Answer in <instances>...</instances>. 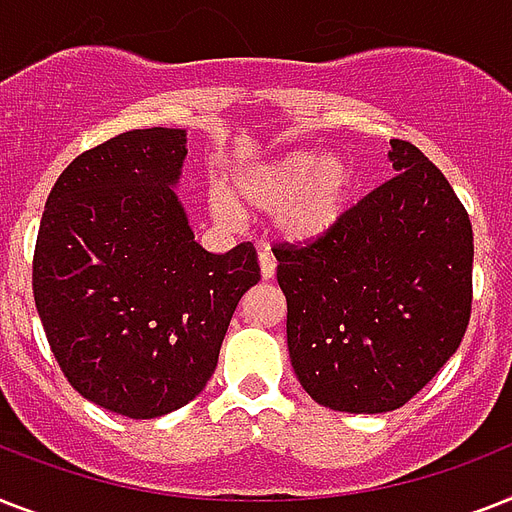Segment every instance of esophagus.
Returning <instances> with one entry per match:
<instances>
[{"label": "esophagus", "mask_w": 512, "mask_h": 512, "mask_svg": "<svg viewBox=\"0 0 512 512\" xmlns=\"http://www.w3.org/2000/svg\"><path fill=\"white\" fill-rule=\"evenodd\" d=\"M257 263H260V276H263V281L273 278V273H276V257L263 249V252L257 255Z\"/></svg>", "instance_id": "esophagus-1"}]
</instances>
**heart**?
Instances as JSON below:
<instances>
[{
	"label": "heart",
	"mask_w": 512,
	"mask_h": 512,
	"mask_svg": "<svg viewBox=\"0 0 512 512\" xmlns=\"http://www.w3.org/2000/svg\"><path fill=\"white\" fill-rule=\"evenodd\" d=\"M352 191L355 168L347 157L297 149L239 173L231 199L213 194L210 205L220 223L239 220L236 205L276 213L278 234L286 242L313 244L339 226Z\"/></svg>",
	"instance_id": "b5f03b06"
}]
</instances>
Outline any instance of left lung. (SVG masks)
<instances>
[{
	"label": "left lung",
	"mask_w": 512,
	"mask_h": 512,
	"mask_svg": "<svg viewBox=\"0 0 512 512\" xmlns=\"http://www.w3.org/2000/svg\"><path fill=\"white\" fill-rule=\"evenodd\" d=\"M397 176L310 247H276L299 384L339 413H389L439 373L471 318L473 231L450 181L410 141Z\"/></svg>",
	"instance_id": "1"
}]
</instances>
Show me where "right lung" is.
Wrapping results in <instances>:
<instances>
[{"label":"right lung","instance_id":"obj_1","mask_svg":"<svg viewBox=\"0 0 512 512\" xmlns=\"http://www.w3.org/2000/svg\"><path fill=\"white\" fill-rule=\"evenodd\" d=\"M184 128H141L62 170L41 215L33 299L81 397L147 421L207 386L239 299L260 281L252 242L213 255L176 194Z\"/></svg>","mask_w":512,"mask_h":512}]
</instances>
